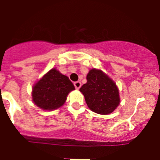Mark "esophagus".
Returning a JSON list of instances; mask_svg holds the SVG:
<instances>
[{
    "mask_svg": "<svg viewBox=\"0 0 160 160\" xmlns=\"http://www.w3.org/2000/svg\"><path fill=\"white\" fill-rule=\"evenodd\" d=\"M74 87H75V88L77 89V90H78V89L82 87L81 82H74Z\"/></svg>",
    "mask_w": 160,
    "mask_h": 160,
    "instance_id": "obj_1",
    "label": "esophagus"
}]
</instances>
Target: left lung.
Masks as SVG:
<instances>
[{"instance_id": "1", "label": "left lung", "mask_w": 160, "mask_h": 160, "mask_svg": "<svg viewBox=\"0 0 160 160\" xmlns=\"http://www.w3.org/2000/svg\"><path fill=\"white\" fill-rule=\"evenodd\" d=\"M87 82L80 88L90 111L99 114H111L120 103L116 83L99 69L93 68L87 76Z\"/></svg>"}]
</instances>
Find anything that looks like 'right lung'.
<instances>
[{"label":"right lung","instance_id":"1","mask_svg":"<svg viewBox=\"0 0 160 160\" xmlns=\"http://www.w3.org/2000/svg\"><path fill=\"white\" fill-rule=\"evenodd\" d=\"M75 87L67 76L53 68L32 87V100L44 111H53L62 107L69 93Z\"/></svg>","mask_w":160,"mask_h":160}]
</instances>
